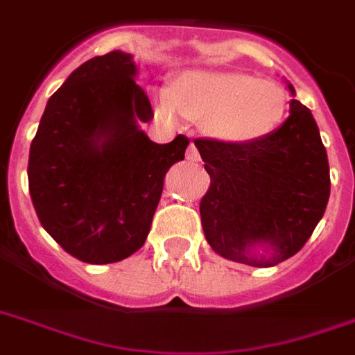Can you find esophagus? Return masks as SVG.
<instances>
[{"mask_svg":"<svg viewBox=\"0 0 355 355\" xmlns=\"http://www.w3.org/2000/svg\"><path fill=\"white\" fill-rule=\"evenodd\" d=\"M186 158H188L189 162H199L200 160V155H199V150H197V145L191 141L188 147V153H186Z\"/></svg>","mask_w":355,"mask_h":355,"instance_id":"esophagus-1","label":"esophagus"}]
</instances>
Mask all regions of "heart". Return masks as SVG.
Returning <instances> with one entry per match:
<instances>
[{
	"label": "heart",
	"instance_id": "1",
	"mask_svg": "<svg viewBox=\"0 0 355 355\" xmlns=\"http://www.w3.org/2000/svg\"><path fill=\"white\" fill-rule=\"evenodd\" d=\"M158 116L175 121L180 116L202 119L206 132L228 144H248L280 127L287 94L272 80L239 71H184L173 88L153 90Z\"/></svg>",
	"mask_w": 355,
	"mask_h": 355
}]
</instances>
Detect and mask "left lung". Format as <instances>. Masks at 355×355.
<instances>
[{"label": "left lung", "instance_id": "1", "mask_svg": "<svg viewBox=\"0 0 355 355\" xmlns=\"http://www.w3.org/2000/svg\"><path fill=\"white\" fill-rule=\"evenodd\" d=\"M289 108V118L256 141L195 139L210 175L202 230L223 258L272 267L295 256L324 216L330 166L319 127L300 101L291 99Z\"/></svg>", "mask_w": 355, "mask_h": 355}]
</instances>
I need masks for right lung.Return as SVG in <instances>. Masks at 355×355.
I'll use <instances>...</instances> for the list:
<instances>
[{
  "mask_svg": "<svg viewBox=\"0 0 355 355\" xmlns=\"http://www.w3.org/2000/svg\"><path fill=\"white\" fill-rule=\"evenodd\" d=\"M132 55L80 64L46 105L29 150V193L46 232L86 263L121 261L144 247L167 169L189 139L155 144Z\"/></svg>",
  "mask_w": 355,
  "mask_h": 355,
  "instance_id": "1",
  "label": "right lung"
}]
</instances>
